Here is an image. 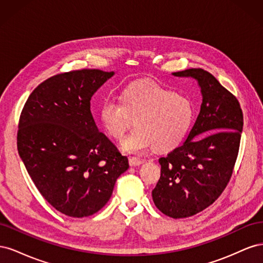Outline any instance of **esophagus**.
<instances>
[{"instance_id": "esophagus-1", "label": "esophagus", "mask_w": 263, "mask_h": 263, "mask_svg": "<svg viewBox=\"0 0 263 263\" xmlns=\"http://www.w3.org/2000/svg\"><path fill=\"white\" fill-rule=\"evenodd\" d=\"M144 163V160L136 157H132L129 158V165L130 166H139L140 164Z\"/></svg>"}]
</instances>
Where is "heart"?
I'll use <instances>...</instances> for the list:
<instances>
[{
    "label": "heart",
    "mask_w": 263,
    "mask_h": 263,
    "mask_svg": "<svg viewBox=\"0 0 263 263\" xmlns=\"http://www.w3.org/2000/svg\"><path fill=\"white\" fill-rule=\"evenodd\" d=\"M191 101L151 81H135L122 91L121 102L103 101L100 118L106 132L123 139L133 122L135 129L123 141L124 153L139 155L155 146L170 150L184 140L193 122Z\"/></svg>",
    "instance_id": "obj_1"
}]
</instances>
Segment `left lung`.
<instances>
[{
	"label": "left lung",
	"instance_id": "obj_1",
	"mask_svg": "<svg viewBox=\"0 0 263 263\" xmlns=\"http://www.w3.org/2000/svg\"><path fill=\"white\" fill-rule=\"evenodd\" d=\"M172 74L193 78L203 100L185 141L159 159L161 174L153 200L166 216L184 218L209 208L225 190L239 150L243 116L238 100L208 71Z\"/></svg>",
	"mask_w": 263,
	"mask_h": 263
}]
</instances>
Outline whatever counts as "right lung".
Wrapping results in <instances>:
<instances>
[{
    "label": "right lung",
    "instance_id": "obj_1",
    "mask_svg": "<svg viewBox=\"0 0 263 263\" xmlns=\"http://www.w3.org/2000/svg\"><path fill=\"white\" fill-rule=\"evenodd\" d=\"M113 76L99 69L53 76L31 92L20 117L17 149L29 177L70 217L99 212L129 168L91 113L93 94Z\"/></svg>",
    "mask_w": 263,
    "mask_h": 263
}]
</instances>
